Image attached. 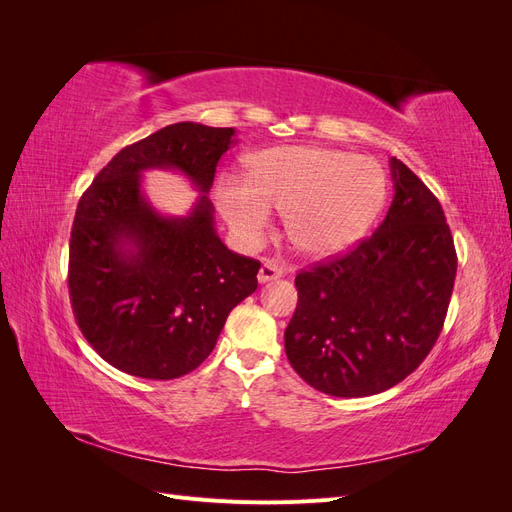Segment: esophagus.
<instances>
[{"mask_svg": "<svg viewBox=\"0 0 512 512\" xmlns=\"http://www.w3.org/2000/svg\"><path fill=\"white\" fill-rule=\"evenodd\" d=\"M282 275H284V269L277 265L275 260H265L260 265V271H258V282L260 284H267V282L277 280V277H282Z\"/></svg>", "mask_w": 512, "mask_h": 512, "instance_id": "esophagus-1", "label": "esophagus"}]
</instances>
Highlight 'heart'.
Segmentation results:
<instances>
[{
	"label": "heart",
	"instance_id": "heart-1",
	"mask_svg": "<svg viewBox=\"0 0 512 512\" xmlns=\"http://www.w3.org/2000/svg\"><path fill=\"white\" fill-rule=\"evenodd\" d=\"M386 200L378 162L324 147H277L247 162L245 179L226 177L215 203L228 228L256 245L284 213L290 243L309 256H331L361 241Z\"/></svg>",
	"mask_w": 512,
	"mask_h": 512
}]
</instances>
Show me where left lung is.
Wrapping results in <instances>:
<instances>
[{
	"mask_svg": "<svg viewBox=\"0 0 512 512\" xmlns=\"http://www.w3.org/2000/svg\"><path fill=\"white\" fill-rule=\"evenodd\" d=\"M391 177L393 203L374 235L294 277L299 303L286 356L333 397L376 395L410 376L451 303L457 254L438 198L397 158Z\"/></svg>",
	"mask_w": 512,
	"mask_h": 512,
	"instance_id": "obj_1",
	"label": "left lung"
}]
</instances>
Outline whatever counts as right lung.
I'll return each instance as SVG.
<instances>
[{
    "instance_id": "add662e5",
    "label": "right lung",
    "mask_w": 512,
    "mask_h": 512,
    "mask_svg": "<svg viewBox=\"0 0 512 512\" xmlns=\"http://www.w3.org/2000/svg\"><path fill=\"white\" fill-rule=\"evenodd\" d=\"M235 128L181 121L123 147L89 185L70 235L74 318L106 363L173 380L203 363L230 309L258 288L260 262L230 252L215 232L209 190ZM177 169L201 192L181 219L142 194V173Z\"/></svg>"
}]
</instances>
